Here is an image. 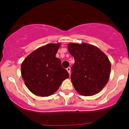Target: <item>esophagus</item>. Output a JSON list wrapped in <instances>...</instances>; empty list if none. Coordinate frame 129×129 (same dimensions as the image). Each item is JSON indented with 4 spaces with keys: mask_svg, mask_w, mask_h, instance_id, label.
I'll list each match as a JSON object with an SVG mask.
<instances>
[{
    "mask_svg": "<svg viewBox=\"0 0 129 129\" xmlns=\"http://www.w3.org/2000/svg\"><path fill=\"white\" fill-rule=\"evenodd\" d=\"M67 72H69V74H71V67H67Z\"/></svg>",
    "mask_w": 129,
    "mask_h": 129,
    "instance_id": "obj_1",
    "label": "esophagus"
}]
</instances>
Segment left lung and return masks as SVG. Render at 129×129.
<instances>
[{"label":"left lung","instance_id":"left-lung-1","mask_svg":"<svg viewBox=\"0 0 129 129\" xmlns=\"http://www.w3.org/2000/svg\"><path fill=\"white\" fill-rule=\"evenodd\" d=\"M68 48L75 60L71 76L75 89L85 96L99 93L110 77L111 65L108 57L97 47L85 43H70Z\"/></svg>","mask_w":129,"mask_h":129}]
</instances>
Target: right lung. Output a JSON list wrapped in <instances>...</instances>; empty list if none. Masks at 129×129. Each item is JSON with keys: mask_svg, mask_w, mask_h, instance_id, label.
I'll return each mask as SVG.
<instances>
[{"mask_svg": "<svg viewBox=\"0 0 129 129\" xmlns=\"http://www.w3.org/2000/svg\"><path fill=\"white\" fill-rule=\"evenodd\" d=\"M60 44H49L32 52L21 65V74L26 86L32 93L41 97L52 95L65 79L67 70L55 57Z\"/></svg>", "mask_w": 129, "mask_h": 129, "instance_id": "right-lung-1", "label": "right lung"}]
</instances>
